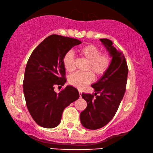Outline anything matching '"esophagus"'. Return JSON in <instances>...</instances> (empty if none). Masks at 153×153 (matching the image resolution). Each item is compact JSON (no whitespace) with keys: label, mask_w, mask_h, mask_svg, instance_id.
Returning a JSON list of instances; mask_svg holds the SVG:
<instances>
[{"label":"esophagus","mask_w":153,"mask_h":153,"mask_svg":"<svg viewBox=\"0 0 153 153\" xmlns=\"http://www.w3.org/2000/svg\"><path fill=\"white\" fill-rule=\"evenodd\" d=\"M79 94H80V97H81V96H82V91L80 90H79Z\"/></svg>","instance_id":"esophagus-1"}]
</instances>
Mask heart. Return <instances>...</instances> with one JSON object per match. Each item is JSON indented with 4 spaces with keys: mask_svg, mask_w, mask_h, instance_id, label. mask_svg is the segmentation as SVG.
I'll return each mask as SVG.
<instances>
[{
    "mask_svg": "<svg viewBox=\"0 0 153 153\" xmlns=\"http://www.w3.org/2000/svg\"><path fill=\"white\" fill-rule=\"evenodd\" d=\"M82 59L88 61L85 73H75L70 75L69 83L79 89L84 88L94 80V75L99 78L107 72L111 63V59L108 54L101 53L97 46L90 44L78 50ZM63 64L68 72H73L75 69V58L71 51H68L63 56Z\"/></svg>",
    "mask_w": 153,
    "mask_h": 153,
    "instance_id": "obj_1",
    "label": "heart"
}]
</instances>
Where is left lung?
Returning <instances> with one entry per match:
<instances>
[{
    "label": "left lung",
    "instance_id": "8db88e82",
    "mask_svg": "<svg viewBox=\"0 0 153 153\" xmlns=\"http://www.w3.org/2000/svg\"><path fill=\"white\" fill-rule=\"evenodd\" d=\"M100 41L112 59L107 72L92 85L94 94H82L88 106L80 113V121L90 130L102 128L114 117L126 92L128 72L122 52L116 49L111 40L100 39Z\"/></svg>",
    "mask_w": 153,
    "mask_h": 153
}]
</instances>
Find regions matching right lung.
<instances>
[{
    "label": "right lung",
    "mask_w": 153,
    "mask_h": 153,
    "mask_svg": "<svg viewBox=\"0 0 153 153\" xmlns=\"http://www.w3.org/2000/svg\"><path fill=\"white\" fill-rule=\"evenodd\" d=\"M78 39L57 34L46 37L35 48L25 68L23 92L30 115L40 126L52 128L61 122L63 110L79 98L78 90L68 85L59 92L55 85L66 82L63 59Z\"/></svg>",
    "instance_id": "add662e5"
}]
</instances>
